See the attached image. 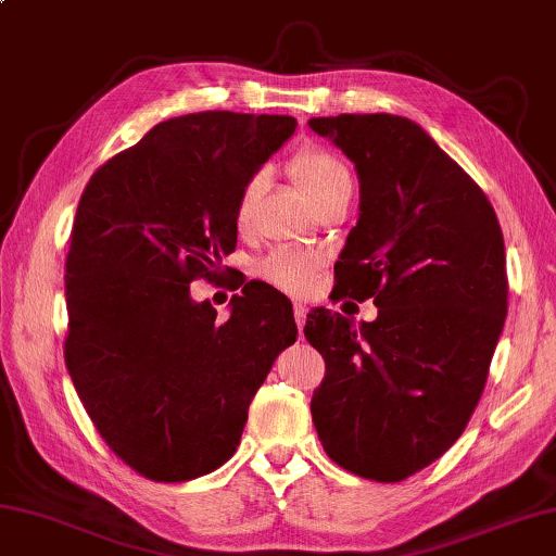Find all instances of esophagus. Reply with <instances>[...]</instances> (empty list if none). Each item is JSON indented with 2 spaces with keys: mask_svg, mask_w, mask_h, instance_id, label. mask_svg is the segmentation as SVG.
Listing matches in <instances>:
<instances>
[{
  "mask_svg": "<svg viewBox=\"0 0 556 556\" xmlns=\"http://www.w3.org/2000/svg\"><path fill=\"white\" fill-rule=\"evenodd\" d=\"M294 321H296V327H300V331L304 329V325H306V309L302 304H294Z\"/></svg>",
  "mask_w": 556,
  "mask_h": 556,
  "instance_id": "obj_1",
  "label": "esophagus"
}]
</instances>
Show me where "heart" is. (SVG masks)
<instances>
[{
	"label": "heart",
	"mask_w": 556,
	"mask_h": 556,
	"mask_svg": "<svg viewBox=\"0 0 556 556\" xmlns=\"http://www.w3.org/2000/svg\"><path fill=\"white\" fill-rule=\"evenodd\" d=\"M289 174H292L302 192L312 199L314 206H325L329 199H334L344 192H352V174L346 164L339 160L334 152L321 147H304L292 154L289 160ZM264 187L262 174H254L244 181L242 192L237 197L235 206V225L239 231L252 227L256 202H260ZM319 254L300 252V250H277L260 264V275L271 287L281 289L289 294H304L312 287L314 277L321 269Z\"/></svg>",
	"instance_id": "obj_1"
}]
</instances>
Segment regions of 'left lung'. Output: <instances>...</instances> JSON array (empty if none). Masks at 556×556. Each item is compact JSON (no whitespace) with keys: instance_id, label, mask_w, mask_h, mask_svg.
Masks as SVG:
<instances>
[{"instance_id":"8db88e82","label":"left lung","mask_w":556,"mask_h":556,"mask_svg":"<svg viewBox=\"0 0 556 556\" xmlns=\"http://www.w3.org/2000/svg\"><path fill=\"white\" fill-rule=\"evenodd\" d=\"M359 174V219L334 281L377 319L329 309L304 337L325 357L312 419L331 462L402 482L457 442L484 392L507 317V256L490 199L419 124L314 117Z\"/></svg>"}]
</instances>
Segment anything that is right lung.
<instances>
[{
    "mask_svg": "<svg viewBox=\"0 0 556 556\" xmlns=\"http://www.w3.org/2000/svg\"><path fill=\"white\" fill-rule=\"evenodd\" d=\"M285 114L197 112L160 122L81 192L64 264V362L106 446L152 482L210 475L237 452L292 304L247 285L229 319L189 296L227 275L244 181L294 135Z\"/></svg>",
    "mask_w": 556,
    "mask_h": 556,
    "instance_id": "add662e5",
    "label": "right lung"
}]
</instances>
